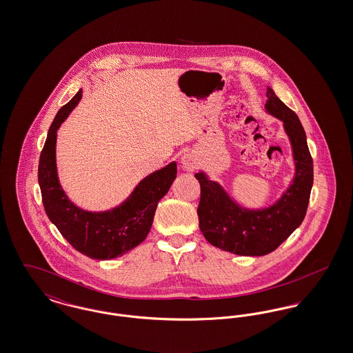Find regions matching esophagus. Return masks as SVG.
<instances>
[{
	"label": "esophagus",
	"mask_w": 353,
	"mask_h": 353,
	"mask_svg": "<svg viewBox=\"0 0 353 353\" xmlns=\"http://www.w3.org/2000/svg\"><path fill=\"white\" fill-rule=\"evenodd\" d=\"M181 164H183V168L186 170H196L199 168V163L192 153H185L181 157Z\"/></svg>",
	"instance_id": "obj_1"
}]
</instances>
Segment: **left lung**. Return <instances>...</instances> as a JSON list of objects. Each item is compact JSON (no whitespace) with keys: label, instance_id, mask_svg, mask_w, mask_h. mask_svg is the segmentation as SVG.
<instances>
[{"label":"left lung","instance_id":"obj_1","mask_svg":"<svg viewBox=\"0 0 353 353\" xmlns=\"http://www.w3.org/2000/svg\"><path fill=\"white\" fill-rule=\"evenodd\" d=\"M266 97V110L285 123L296 164L294 183L282 199L268 209H242L202 172L194 174L201 186L197 214L202 234L213 246L236 255H266L285 242L305 217L314 183V163L301 120L270 87Z\"/></svg>","mask_w":353,"mask_h":353}]
</instances>
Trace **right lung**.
<instances>
[{"mask_svg":"<svg viewBox=\"0 0 353 353\" xmlns=\"http://www.w3.org/2000/svg\"><path fill=\"white\" fill-rule=\"evenodd\" d=\"M81 98L82 90L61 107L52 120L39 156L38 183L45 212L68 243L92 259L107 261L132 250L147 238L156 206L174 181L177 165L170 163L165 168L151 173L136 186L127 201L112 210L90 213L77 208L70 202L58 181L55 140L59 125Z\"/></svg>","mask_w":353,"mask_h":353,"instance_id":"obj_1","label":"right lung"}]
</instances>
